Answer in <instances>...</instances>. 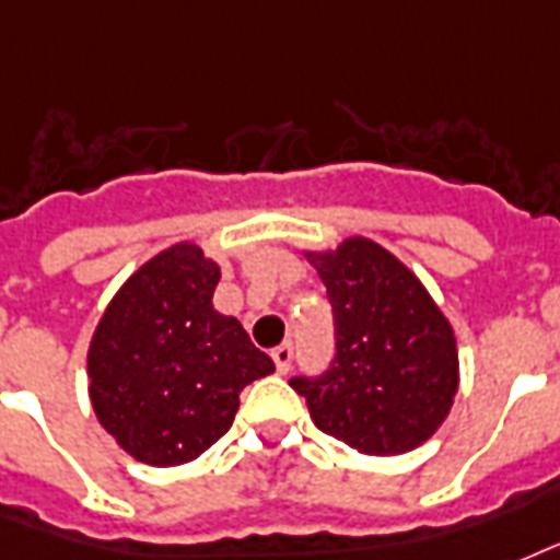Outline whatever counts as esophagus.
I'll return each mask as SVG.
<instances>
[{"instance_id":"34e87169","label":"esophagus","mask_w":560,"mask_h":560,"mask_svg":"<svg viewBox=\"0 0 560 560\" xmlns=\"http://www.w3.org/2000/svg\"><path fill=\"white\" fill-rule=\"evenodd\" d=\"M271 359H275L277 371H280V374H285V371L292 368V359H294L292 341H283V345H277V348L271 350Z\"/></svg>"}]
</instances>
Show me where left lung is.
<instances>
[{
	"mask_svg": "<svg viewBox=\"0 0 560 560\" xmlns=\"http://www.w3.org/2000/svg\"><path fill=\"white\" fill-rule=\"evenodd\" d=\"M327 285L336 353L327 371L292 376L315 427L368 456L423 444L458 388L456 336L420 280L376 242L353 236L310 254Z\"/></svg>",
	"mask_w": 560,
	"mask_h": 560,
	"instance_id": "8db88e82",
	"label": "left lung"
}]
</instances>
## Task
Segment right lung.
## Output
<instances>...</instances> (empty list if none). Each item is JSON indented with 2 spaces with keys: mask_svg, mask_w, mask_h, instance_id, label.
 <instances>
[{
  "mask_svg": "<svg viewBox=\"0 0 560 560\" xmlns=\"http://www.w3.org/2000/svg\"><path fill=\"white\" fill-rule=\"evenodd\" d=\"M219 266L180 242L119 289L86 371L95 418L133 458L192 462L231 429L240 394L275 371L231 315L212 310Z\"/></svg>",
  "mask_w": 560,
  "mask_h": 560,
  "instance_id": "right-lung-1",
  "label": "right lung"
}]
</instances>
